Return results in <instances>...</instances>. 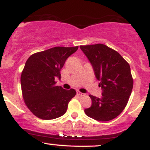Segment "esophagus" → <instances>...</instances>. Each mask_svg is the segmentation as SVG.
<instances>
[{"instance_id":"1","label":"esophagus","mask_w":150,"mask_h":150,"mask_svg":"<svg viewBox=\"0 0 150 150\" xmlns=\"http://www.w3.org/2000/svg\"><path fill=\"white\" fill-rule=\"evenodd\" d=\"M77 94L79 96H81V97H83V96H85V94H84V93H82L80 92H79V91H77Z\"/></svg>"}]
</instances>
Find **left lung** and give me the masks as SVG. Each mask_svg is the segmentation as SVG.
<instances>
[{
  "label": "left lung",
  "instance_id": "8db88e82",
  "mask_svg": "<svg viewBox=\"0 0 150 150\" xmlns=\"http://www.w3.org/2000/svg\"><path fill=\"white\" fill-rule=\"evenodd\" d=\"M92 64L102 97L89 95L92 105L85 109L87 116L99 121L116 118L125 108L131 94L133 79L130 65L116 51L102 44L80 46Z\"/></svg>",
  "mask_w": 150,
  "mask_h": 150
}]
</instances>
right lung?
Returning <instances> with one entry per match:
<instances>
[{
  "label": "right lung",
  "instance_id": "1",
  "mask_svg": "<svg viewBox=\"0 0 150 150\" xmlns=\"http://www.w3.org/2000/svg\"><path fill=\"white\" fill-rule=\"evenodd\" d=\"M77 49L78 46H56L34 53L26 61L20 77L22 97L37 118L54 119L66 112L76 91L56 86L55 79L61 78L60 71L65 61Z\"/></svg>",
  "mask_w": 150,
  "mask_h": 150
}]
</instances>
